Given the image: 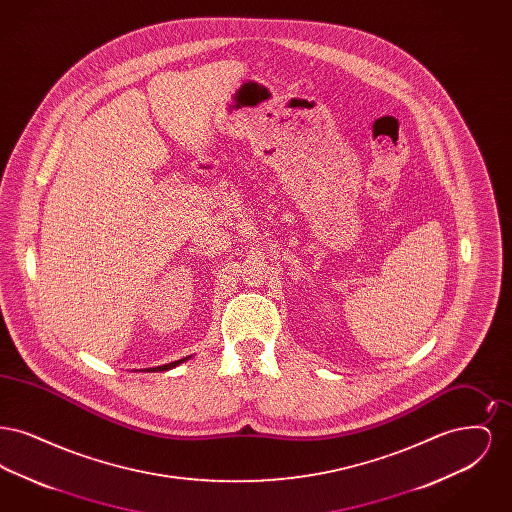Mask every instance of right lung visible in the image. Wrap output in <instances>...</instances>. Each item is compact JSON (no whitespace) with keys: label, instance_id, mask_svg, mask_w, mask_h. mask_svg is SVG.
Segmentation results:
<instances>
[{"label":"right lung","instance_id":"right-lung-1","mask_svg":"<svg viewBox=\"0 0 512 512\" xmlns=\"http://www.w3.org/2000/svg\"><path fill=\"white\" fill-rule=\"evenodd\" d=\"M188 359H190V357H184V359H180V361H174V363H169V365L155 366V368H147V372H163V370H171V368H174V366L186 363Z\"/></svg>","mask_w":512,"mask_h":512}]
</instances>
